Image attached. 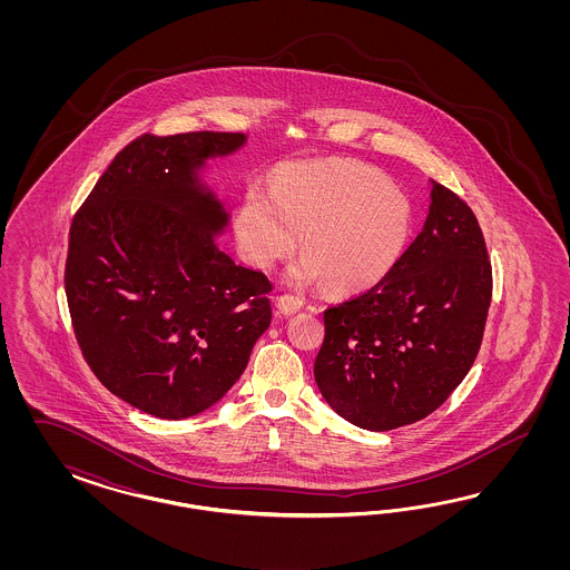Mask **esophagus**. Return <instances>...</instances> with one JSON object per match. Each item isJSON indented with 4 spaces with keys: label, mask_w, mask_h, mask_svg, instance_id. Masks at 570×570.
Wrapping results in <instances>:
<instances>
[{
    "label": "esophagus",
    "mask_w": 570,
    "mask_h": 570,
    "mask_svg": "<svg viewBox=\"0 0 570 570\" xmlns=\"http://www.w3.org/2000/svg\"><path fill=\"white\" fill-rule=\"evenodd\" d=\"M276 307L282 315H293L296 311L303 309V298L293 294H282L276 301Z\"/></svg>",
    "instance_id": "1"
}]
</instances>
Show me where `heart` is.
<instances>
[{
	"label": "heart",
	"mask_w": 570,
	"mask_h": 570,
	"mask_svg": "<svg viewBox=\"0 0 570 570\" xmlns=\"http://www.w3.org/2000/svg\"><path fill=\"white\" fill-rule=\"evenodd\" d=\"M244 261L272 269L305 253L288 269L296 286L326 279L334 293H360L393 272L412 234V207L382 173L343 158L294 160L277 169L272 194L250 186L234 217Z\"/></svg>",
	"instance_id": "b5f03b06"
}]
</instances>
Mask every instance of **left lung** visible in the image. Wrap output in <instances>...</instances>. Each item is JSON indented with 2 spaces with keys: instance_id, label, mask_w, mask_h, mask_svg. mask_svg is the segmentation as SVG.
Returning a JSON list of instances; mask_svg holds the SVG:
<instances>
[{
  "instance_id": "1",
  "label": "left lung",
  "mask_w": 570,
  "mask_h": 570,
  "mask_svg": "<svg viewBox=\"0 0 570 570\" xmlns=\"http://www.w3.org/2000/svg\"><path fill=\"white\" fill-rule=\"evenodd\" d=\"M431 184L429 217L393 272L324 311L317 389L365 431H393L441 407L483 341L493 288L483 232L460 196Z\"/></svg>"
}]
</instances>
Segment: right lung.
I'll list each match as a JSON object with an SVG mask.
<instances>
[{
	"mask_svg": "<svg viewBox=\"0 0 570 570\" xmlns=\"http://www.w3.org/2000/svg\"><path fill=\"white\" fill-rule=\"evenodd\" d=\"M244 144L134 139L70 224L65 286L83 357L112 395L163 420L224 397L272 324V282L219 250L229 213L200 177Z\"/></svg>",
	"mask_w": 570,
	"mask_h": 570,
	"instance_id": "1",
	"label": "right lung"
}]
</instances>
